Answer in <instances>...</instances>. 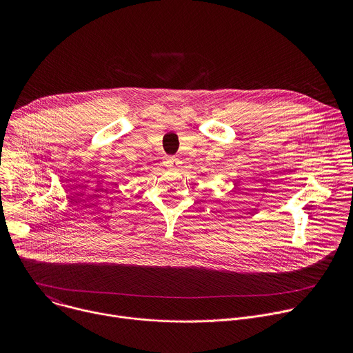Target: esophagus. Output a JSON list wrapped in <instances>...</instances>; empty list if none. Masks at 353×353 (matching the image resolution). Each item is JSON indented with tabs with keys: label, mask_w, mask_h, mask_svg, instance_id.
<instances>
[{
	"label": "esophagus",
	"mask_w": 353,
	"mask_h": 353,
	"mask_svg": "<svg viewBox=\"0 0 353 353\" xmlns=\"http://www.w3.org/2000/svg\"><path fill=\"white\" fill-rule=\"evenodd\" d=\"M163 163H165V166H166L168 169H170V170H179V168H180V165H181V162H180L177 158H166V159L163 161Z\"/></svg>",
	"instance_id": "obj_1"
}]
</instances>
